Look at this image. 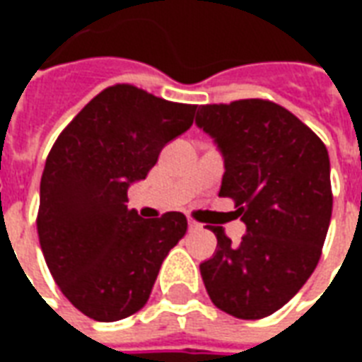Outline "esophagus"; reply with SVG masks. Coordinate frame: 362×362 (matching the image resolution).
I'll list each match as a JSON object with an SVG mask.
<instances>
[{
  "mask_svg": "<svg viewBox=\"0 0 362 362\" xmlns=\"http://www.w3.org/2000/svg\"><path fill=\"white\" fill-rule=\"evenodd\" d=\"M188 228H189V230H199V228H202V225H199V223H196V221L189 219L188 221Z\"/></svg>",
  "mask_w": 362,
  "mask_h": 362,
  "instance_id": "34e87169",
  "label": "esophagus"
}]
</instances>
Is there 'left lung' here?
<instances>
[{
    "mask_svg": "<svg viewBox=\"0 0 362 362\" xmlns=\"http://www.w3.org/2000/svg\"><path fill=\"white\" fill-rule=\"evenodd\" d=\"M196 126L217 145L246 225L238 244L221 227L217 250L199 264L213 304L240 320L266 318L287 304L318 266L332 219L329 157L310 127L259 98L199 106Z\"/></svg>",
    "mask_w": 362,
    "mask_h": 362,
    "instance_id": "left-lung-1",
    "label": "left lung"
}]
</instances>
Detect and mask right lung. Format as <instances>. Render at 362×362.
<instances>
[{
    "instance_id": "add662e5",
    "label": "right lung",
    "mask_w": 362,
    "mask_h": 362,
    "mask_svg": "<svg viewBox=\"0 0 362 362\" xmlns=\"http://www.w3.org/2000/svg\"><path fill=\"white\" fill-rule=\"evenodd\" d=\"M194 114L192 104L116 85L96 95L54 143L36 227L52 277L85 316L116 322L139 310L170 248L186 235L182 213L141 219L126 204L129 186L145 180Z\"/></svg>"
}]
</instances>
